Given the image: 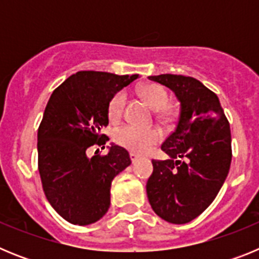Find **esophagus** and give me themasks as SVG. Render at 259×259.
<instances>
[{"label": "esophagus", "instance_id": "1", "mask_svg": "<svg viewBox=\"0 0 259 259\" xmlns=\"http://www.w3.org/2000/svg\"><path fill=\"white\" fill-rule=\"evenodd\" d=\"M139 157H140V155L136 154V153H134V152L130 153V158H131V161H132V162L137 161V159H139Z\"/></svg>", "mask_w": 259, "mask_h": 259}]
</instances>
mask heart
Instances as JSON below:
<instances>
[{"label":"heart","mask_w":259,"mask_h":259,"mask_svg":"<svg viewBox=\"0 0 259 259\" xmlns=\"http://www.w3.org/2000/svg\"><path fill=\"white\" fill-rule=\"evenodd\" d=\"M140 95L153 109L159 110L161 116H170L172 114V110L166 106L168 102V92L164 87L159 84H149L141 89ZM125 101H127V95L124 91H119L110 98L107 105V115L110 120L116 122L118 119H120ZM114 140L116 144L124 146L132 152L144 153L161 140V132L154 127L124 124L114 131Z\"/></svg>","instance_id":"heart-1"}]
</instances>
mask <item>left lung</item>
Wrapping results in <instances>:
<instances>
[{
    "mask_svg": "<svg viewBox=\"0 0 259 259\" xmlns=\"http://www.w3.org/2000/svg\"><path fill=\"white\" fill-rule=\"evenodd\" d=\"M149 79L172 89L180 113L161 145L170 158L153 159L146 193L158 217L188 223L209 207L227 178L232 159L230 123L218 96L197 79L171 74Z\"/></svg>",
    "mask_w": 259,
    "mask_h": 259,
    "instance_id": "obj_1",
    "label": "left lung"
}]
</instances>
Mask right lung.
I'll list each match as a JSON object with an SVG mask.
<instances>
[{
	"mask_svg": "<svg viewBox=\"0 0 259 259\" xmlns=\"http://www.w3.org/2000/svg\"><path fill=\"white\" fill-rule=\"evenodd\" d=\"M139 75L79 71L54 89L38 125V172L45 197L62 218L87 226L101 219L110 207V187L120 171L131 164L122 146L107 154L95 153L109 137L101 134L109 124L110 98Z\"/></svg>",
	"mask_w": 259,
	"mask_h": 259,
	"instance_id": "add662e5",
	"label": "right lung"
}]
</instances>
